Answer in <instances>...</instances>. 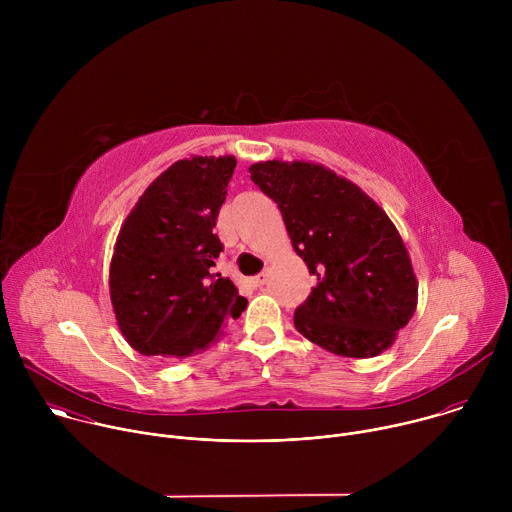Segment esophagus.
I'll return each mask as SVG.
<instances>
[{
    "instance_id": "obj_1",
    "label": "esophagus",
    "mask_w": 512,
    "mask_h": 512,
    "mask_svg": "<svg viewBox=\"0 0 512 512\" xmlns=\"http://www.w3.org/2000/svg\"><path fill=\"white\" fill-rule=\"evenodd\" d=\"M267 279H269V275L267 273H259L257 277H253L249 283L253 285V287H263L265 283H267Z\"/></svg>"
}]
</instances>
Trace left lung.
I'll return each mask as SVG.
<instances>
[{
  "label": "left lung",
  "mask_w": 512,
  "mask_h": 512,
  "mask_svg": "<svg viewBox=\"0 0 512 512\" xmlns=\"http://www.w3.org/2000/svg\"><path fill=\"white\" fill-rule=\"evenodd\" d=\"M251 180L277 202L291 247L318 277L296 330L324 350L371 358L393 346L417 308V277L387 212L334 170L257 162Z\"/></svg>",
  "instance_id": "left-lung-1"
}]
</instances>
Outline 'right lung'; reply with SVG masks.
<instances>
[{
	"label": "right lung",
	"mask_w": 512,
	"mask_h": 512,
	"mask_svg": "<svg viewBox=\"0 0 512 512\" xmlns=\"http://www.w3.org/2000/svg\"><path fill=\"white\" fill-rule=\"evenodd\" d=\"M235 156L172 164L139 196L117 235L109 294L127 344L145 356L186 358L206 350L247 300L214 273L223 251L212 233Z\"/></svg>",
	"instance_id": "add662e5"
}]
</instances>
